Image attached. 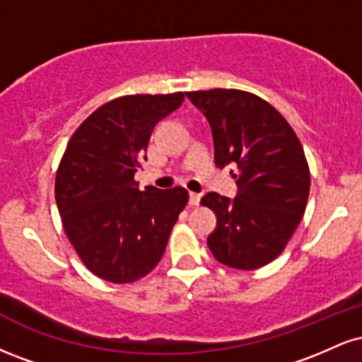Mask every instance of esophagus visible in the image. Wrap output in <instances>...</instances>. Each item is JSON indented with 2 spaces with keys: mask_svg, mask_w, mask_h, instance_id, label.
I'll list each match as a JSON object with an SVG mask.
<instances>
[{
  "mask_svg": "<svg viewBox=\"0 0 362 362\" xmlns=\"http://www.w3.org/2000/svg\"><path fill=\"white\" fill-rule=\"evenodd\" d=\"M189 201H190V206H197L199 202H201V194L190 192L189 194Z\"/></svg>",
  "mask_w": 362,
  "mask_h": 362,
  "instance_id": "34e87169",
  "label": "esophagus"
}]
</instances>
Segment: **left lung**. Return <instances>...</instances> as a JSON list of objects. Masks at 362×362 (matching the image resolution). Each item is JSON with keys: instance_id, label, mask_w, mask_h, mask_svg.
Returning a JSON list of instances; mask_svg holds the SVG:
<instances>
[{"instance_id": "obj_1", "label": "left lung", "mask_w": 362, "mask_h": 362, "mask_svg": "<svg viewBox=\"0 0 362 362\" xmlns=\"http://www.w3.org/2000/svg\"><path fill=\"white\" fill-rule=\"evenodd\" d=\"M187 98L209 120L214 163L236 167L235 199L209 192L216 230L207 236L214 259L253 271L279 257L291 240L310 194V168L296 132L269 102L250 91H189Z\"/></svg>"}]
</instances>
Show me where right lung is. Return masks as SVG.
Masks as SVG:
<instances>
[{
    "label": "right lung",
    "instance_id": "1",
    "mask_svg": "<svg viewBox=\"0 0 362 362\" xmlns=\"http://www.w3.org/2000/svg\"><path fill=\"white\" fill-rule=\"evenodd\" d=\"M182 102V91L114 98L83 120L66 146L54 185L62 228L103 281L127 284L151 272L187 206L184 187L139 190L134 180L156 122Z\"/></svg>",
    "mask_w": 362,
    "mask_h": 362
}]
</instances>
